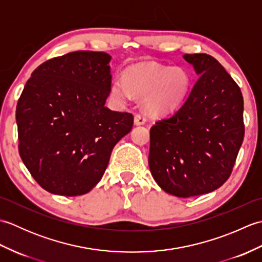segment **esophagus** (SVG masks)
<instances>
[{
  "label": "esophagus",
  "mask_w": 262,
  "mask_h": 262,
  "mask_svg": "<svg viewBox=\"0 0 262 262\" xmlns=\"http://www.w3.org/2000/svg\"><path fill=\"white\" fill-rule=\"evenodd\" d=\"M135 125H144L146 122V117L144 114H136L134 117Z\"/></svg>",
  "instance_id": "34e87169"
}]
</instances>
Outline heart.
I'll return each mask as SVG.
<instances>
[{
  "label": "heart",
  "instance_id": "b5f03b06",
  "mask_svg": "<svg viewBox=\"0 0 262 262\" xmlns=\"http://www.w3.org/2000/svg\"><path fill=\"white\" fill-rule=\"evenodd\" d=\"M191 84V75L183 68L138 64L125 72L124 79L116 77L110 94L118 102L129 101L132 94L144 98V105L148 111L163 115L179 107Z\"/></svg>",
  "mask_w": 262,
  "mask_h": 262
}]
</instances>
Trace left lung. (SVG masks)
Instances as JSON below:
<instances>
[{
	"mask_svg": "<svg viewBox=\"0 0 262 262\" xmlns=\"http://www.w3.org/2000/svg\"><path fill=\"white\" fill-rule=\"evenodd\" d=\"M199 75L181 107L149 130L148 165L165 192L188 198L229 179L244 137L240 88L207 54L183 55Z\"/></svg>",
	"mask_w": 262,
	"mask_h": 262,
	"instance_id": "8db88e82",
	"label": "left lung"
}]
</instances>
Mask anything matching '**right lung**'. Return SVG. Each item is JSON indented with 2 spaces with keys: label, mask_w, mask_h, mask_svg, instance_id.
<instances>
[{
  "label": "right lung",
  "mask_w": 262,
  "mask_h": 262,
  "mask_svg": "<svg viewBox=\"0 0 262 262\" xmlns=\"http://www.w3.org/2000/svg\"><path fill=\"white\" fill-rule=\"evenodd\" d=\"M110 55L79 51L39 65L16 104L19 153L38 185L80 196L101 180L134 117L104 107Z\"/></svg>",
  "instance_id": "add662e5"
}]
</instances>
